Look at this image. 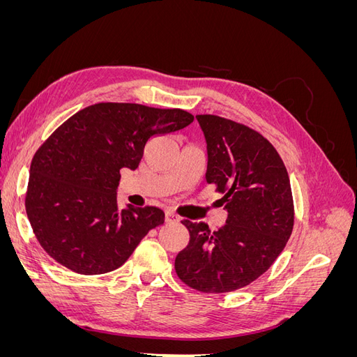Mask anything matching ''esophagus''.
Instances as JSON below:
<instances>
[{
  "instance_id": "34e87169",
  "label": "esophagus",
  "mask_w": 357,
  "mask_h": 357,
  "mask_svg": "<svg viewBox=\"0 0 357 357\" xmlns=\"http://www.w3.org/2000/svg\"><path fill=\"white\" fill-rule=\"evenodd\" d=\"M165 220H167V223H178L180 218L176 213H172L171 210H167L165 211Z\"/></svg>"
}]
</instances>
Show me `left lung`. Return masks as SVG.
Listing matches in <instances>:
<instances>
[{
  "label": "left lung",
  "instance_id": "1",
  "mask_svg": "<svg viewBox=\"0 0 357 357\" xmlns=\"http://www.w3.org/2000/svg\"><path fill=\"white\" fill-rule=\"evenodd\" d=\"M197 121L207 143L205 180L223 193L228 219L214 232L204 222H181L190 240L176 257V273L192 289L225 294L255 282L283 252L294 198L287 169L266 138L220 116Z\"/></svg>",
  "mask_w": 357,
  "mask_h": 357
}]
</instances>
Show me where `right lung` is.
<instances>
[{"label": "right lung", "instance_id": "obj_1", "mask_svg": "<svg viewBox=\"0 0 357 357\" xmlns=\"http://www.w3.org/2000/svg\"><path fill=\"white\" fill-rule=\"evenodd\" d=\"M193 122L180 109L100 102L71 116L32 158L25 207L40 245L84 275L122 266L150 229L158 207H117L121 169H137L150 138Z\"/></svg>", "mask_w": 357, "mask_h": 357}]
</instances>
